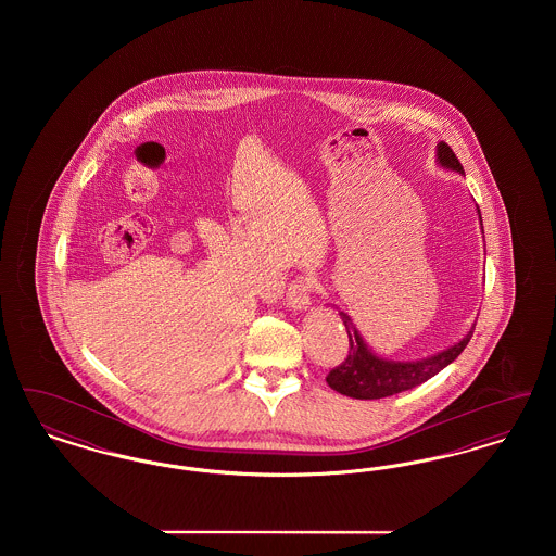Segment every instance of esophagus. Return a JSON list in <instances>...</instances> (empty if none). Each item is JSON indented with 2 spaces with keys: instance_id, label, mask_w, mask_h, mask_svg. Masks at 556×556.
<instances>
[{
  "instance_id": "34e87169",
  "label": "esophagus",
  "mask_w": 556,
  "mask_h": 556,
  "mask_svg": "<svg viewBox=\"0 0 556 556\" xmlns=\"http://www.w3.org/2000/svg\"><path fill=\"white\" fill-rule=\"evenodd\" d=\"M311 291H313V279L306 275L295 277L288 288V306L293 311H304L311 304Z\"/></svg>"
}]
</instances>
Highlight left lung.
Returning a JSON list of instances; mask_svg holds the SVG:
<instances>
[{
	"instance_id": "obj_1",
	"label": "left lung",
	"mask_w": 556,
	"mask_h": 556,
	"mask_svg": "<svg viewBox=\"0 0 556 556\" xmlns=\"http://www.w3.org/2000/svg\"><path fill=\"white\" fill-rule=\"evenodd\" d=\"M438 160L442 166L463 173V164L456 159L448 143L438 146ZM344 318L345 329H348V356L342 365L336 369L329 370L327 383L331 390L344 394V396L356 397V400H377V397L394 396L404 390H410L415 386H421L433 375H438L444 367L467 348L473 329L448 350L429 356L417 363H397V361H386L379 358L370 352L363 338L358 336L356 327L352 325L350 317L345 313H340Z\"/></svg>"
}]
</instances>
